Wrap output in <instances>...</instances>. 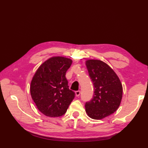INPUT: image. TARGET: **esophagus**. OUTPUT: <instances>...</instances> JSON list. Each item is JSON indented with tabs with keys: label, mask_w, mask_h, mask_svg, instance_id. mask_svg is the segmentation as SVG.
Wrapping results in <instances>:
<instances>
[{
	"label": "esophagus",
	"mask_w": 148,
	"mask_h": 148,
	"mask_svg": "<svg viewBox=\"0 0 148 148\" xmlns=\"http://www.w3.org/2000/svg\"><path fill=\"white\" fill-rule=\"evenodd\" d=\"M75 95H76V97H79L80 95V91H77L75 92Z\"/></svg>",
	"instance_id": "34e87169"
}]
</instances>
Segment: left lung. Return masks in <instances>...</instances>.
<instances>
[{
	"label": "left lung",
	"mask_w": 148,
	"mask_h": 148,
	"mask_svg": "<svg viewBox=\"0 0 148 148\" xmlns=\"http://www.w3.org/2000/svg\"><path fill=\"white\" fill-rule=\"evenodd\" d=\"M86 64L95 90L92 99L85 105L86 112L91 119H104L120 106L123 97L121 82L114 70L101 60L88 59Z\"/></svg>",
	"instance_id": "1"
}]
</instances>
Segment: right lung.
Wrapping results in <instances>:
<instances>
[{
  "label": "right lung",
  "mask_w": 148,
  "mask_h": 148,
  "mask_svg": "<svg viewBox=\"0 0 148 148\" xmlns=\"http://www.w3.org/2000/svg\"><path fill=\"white\" fill-rule=\"evenodd\" d=\"M72 60L62 56L45 61L32 77L30 92L35 105L47 117H60L66 113L75 93L70 90L65 74Z\"/></svg>",
  "instance_id": "obj_1"
}]
</instances>
